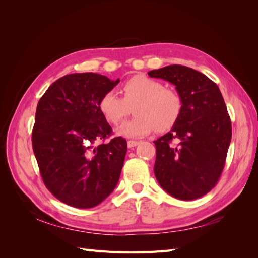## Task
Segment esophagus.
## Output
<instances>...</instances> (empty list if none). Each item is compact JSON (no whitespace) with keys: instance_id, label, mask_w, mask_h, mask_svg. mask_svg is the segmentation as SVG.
I'll list each match as a JSON object with an SVG mask.
<instances>
[{"instance_id":"34e87169","label":"esophagus","mask_w":258,"mask_h":258,"mask_svg":"<svg viewBox=\"0 0 258 258\" xmlns=\"http://www.w3.org/2000/svg\"><path fill=\"white\" fill-rule=\"evenodd\" d=\"M139 144H140V142H138V141H128V142H127L128 149H133V147L138 146Z\"/></svg>"}]
</instances>
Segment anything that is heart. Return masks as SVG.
Masks as SVG:
<instances>
[{
  "mask_svg": "<svg viewBox=\"0 0 258 258\" xmlns=\"http://www.w3.org/2000/svg\"><path fill=\"white\" fill-rule=\"evenodd\" d=\"M123 97L113 91L104 93L98 101V109L108 123L117 125L133 107L135 116L117 128L124 138L138 139L151 133L165 132L178 122L183 111L179 94L164 87L160 81L145 75H134L122 85Z\"/></svg>",
  "mask_w": 258,
  "mask_h": 258,
  "instance_id": "b5f03b06",
  "label": "heart"
}]
</instances>
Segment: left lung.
I'll return each mask as SVG.
<instances>
[{
  "label": "left lung",
  "instance_id": "left-lung-1",
  "mask_svg": "<svg viewBox=\"0 0 258 258\" xmlns=\"http://www.w3.org/2000/svg\"><path fill=\"white\" fill-rule=\"evenodd\" d=\"M147 74L171 82L183 102L178 122L154 141L155 177L175 199H199L220 179L232 140L222 93L206 75L183 65H168Z\"/></svg>",
  "mask_w": 258,
  "mask_h": 258
}]
</instances>
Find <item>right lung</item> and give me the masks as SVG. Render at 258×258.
Returning a JSON list of instances; mask_svg holds the SVG:
<instances>
[{"instance_id": "right-lung-1", "label": "right lung", "mask_w": 258, "mask_h": 258, "mask_svg": "<svg viewBox=\"0 0 258 258\" xmlns=\"http://www.w3.org/2000/svg\"><path fill=\"white\" fill-rule=\"evenodd\" d=\"M118 82L96 73L69 74L37 103L33 152L46 188L70 206L94 207L117 185L127 143L120 136L104 143L112 127L98 101Z\"/></svg>"}]
</instances>
